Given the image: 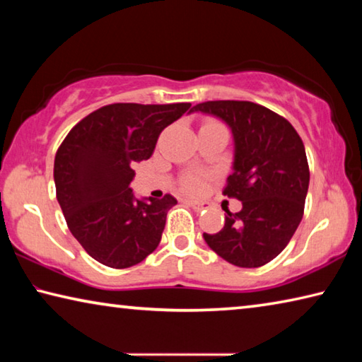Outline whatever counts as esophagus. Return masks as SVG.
Instances as JSON below:
<instances>
[{
    "label": "esophagus",
    "instance_id": "obj_1",
    "mask_svg": "<svg viewBox=\"0 0 362 362\" xmlns=\"http://www.w3.org/2000/svg\"><path fill=\"white\" fill-rule=\"evenodd\" d=\"M188 204L192 206L196 212L206 211L207 207H209V204H207V203H203V201H188Z\"/></svg>",
    "mask_w": 362,
    "mask_h": 362
}]
</instances>
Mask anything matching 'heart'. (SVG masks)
Wrapping results in <instances>:
<instances>
[{
    "mask_svg": "<svg viewBox=\"0 0 362 362\" xmlns=\"http://www.w3.org/2000/svg\"><path fill=\"white\" fill-rule=\"evenodd\" d=\"M206 187V177L199 174L188 175L185 180H183V189L188 193H201Z\"/></svg>",
    "mask_w": 362,
    "mask_h": 362,
    "instance_id": "heart-1",
    "label": "heart"
}]
</instances>
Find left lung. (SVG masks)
Here are the masks:
<instances>
[{
    "mask_svg": "<svg viewBox=\"0 0 362 362\" xmlns=\"http://www.w3.org/2000/svg\"><path fill=\"white\" fill-rule=\"evenodd\" d=\"M192 112L216 116L233 134V173L223 194L243 203L225 225L203 238L214 252L257 268L283 252L303 217L310 169L302 139L283 116L247 100L203 102Z\"/></svg>",
    "mask_w": 362,
    "mask_h": 362,
    "instance_id": "8db88e82",
    "label": "left lung"
}]
</instances>
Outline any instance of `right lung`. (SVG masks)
I'll list each match as a JSON object with an SVG mask.
<instances>
[{
	"instance_id": "1",
	"label": "right lung",
	"mask_w": 362,
	"mask_h": 362,
	"mask_svg": "<svg viewBox=\"0 0 362 362\" xmlns=\"http://www.w3.org/2000/svg\"><path fill=\"white\" fill-rule=\"evenodd\" d=\"M189 107L112 103L79 121L59 146L57 201L71 235L97 262L129 268L158 247L177 199L136 198L132 168L151 156L161 131Z\"/></svg>"
}]
</instances>
